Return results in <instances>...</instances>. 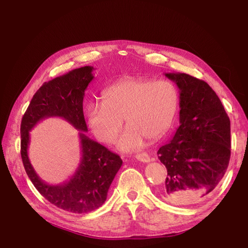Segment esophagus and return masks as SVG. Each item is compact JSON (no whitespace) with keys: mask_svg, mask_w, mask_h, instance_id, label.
Instances as JSON below:
<instances>
[{"mask_svg":"<svg viewBox=\"0 0 248 248\" xmlns=\"http://www.w3.org/2000/svg\"><path fill=\"white\" fill-rule=\"evenodd\" d=\"M136 159H138L140 162H143V163L150 162V156H149L148 154H146V152H141V154L136 155Z\"/></svg>","mask_w":248,"mask_h":248,"instance_id":"34e87169","label":"esophagus"}]
</instances>
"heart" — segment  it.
Returning <instances> with one entry per match:
<instances>
[{"mask_svg": "<svg viewBox=\"0 0 248 248\" xmlns=\"http://www.w3.org/2000/svg\"><path fill=\"white\" fill-rule=\"evenodd\" d=\"M102 102H91L86 117L93 135L110 144L123 127L128 128L119 140V149L134 151L144 145V138L156 140L170 129L178 109L179 93L170 81L124 78L102 92Z\"/></svg>", "mask_w": 248, "mask_h": 248, "instance_id": "1", "label": "heart"}]
</instances>
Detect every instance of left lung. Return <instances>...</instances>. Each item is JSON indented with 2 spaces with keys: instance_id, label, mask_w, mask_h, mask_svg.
I'll return each instance as SVG.
<instances>
[{
  "instance_id": "obj_1",
  "label": "left lung",
  "mask_w": 248,
  "mask_h": 248,
  "mask_svg": "<svg viewBox=\"0 0 248 248\" xmlns=\"http://www.w3.org/2000/svg\"><path fill=\"white\" fill-rule=\"evenodd\" d=\"M180 89V125L157 150L167 170L160 196L177 205L202 202L222 180L230 160V119L208 83L165 73Z\"/></svg>"
}]
</instances>
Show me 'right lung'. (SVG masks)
<instances>
[{"label":"right lung","instance_id":"add662e5","mask_svg":"<svg viewBox=\"0 0 248 248\" xmlns=\"http://www.w3.org/2000/svg\"><path fill=\"white\" fill-rule=\"evenodd\" d=\"M93 68L85 66L43 84L31 100L21 120V157L31 183L43 196L57 208L72 213H88L107 200L108 188L123 160L101 144L84 134L87 125L83 114V99L93 78ZM61 117L83 132L81 162L69 181L51 186L36 175L28 160L29 131L45 118Z\"/></svg>","mask_w":248,"mask_h":248}]
</instances>
